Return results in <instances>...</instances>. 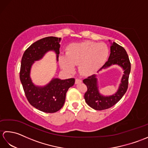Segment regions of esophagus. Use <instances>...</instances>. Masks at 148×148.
Returning a JSON list of instances; mask_svg holds the SVG:
<instances>
[{
    "label": "esophagus",
    "mask_w": 148,
    "mask_h": 148,
    "mask_svg": "<svg viewBox=\"0 0 148 148\" xmlns=\"http://www.w3.org/2000/svg\"><path fill=\"white\" fill-rule=\"evenodd\" d=\"M82 83V80L79 79H76V81H75V83H76V84H79V83Z\"/></svg>",
    "instance_id": "1"
}]
</instances>
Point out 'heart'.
I'll return each instance as SVG.
<instances>
[{
  "mask_svg": "<svg viewBox=\"0 0 148 148\" xmlns=\"http://www.w3.org/2000/svg\"><path fill=\"white\" fill-rule=\"evenodd\" d=\"M108 56L109 49L106 44L84 41L69 45L66 55L60 56L58 61L60 66L66 72H73L75 65H79L81 73L88 76L102 67Z\"/></svg>",
  "mask_w": 148,
  "mask_h": 148,
  "instance_id": "heart-1",
  "label": "heart"
}]
</instances>
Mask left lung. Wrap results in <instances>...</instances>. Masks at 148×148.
Returning a JSON list of instances; mask_svg holds the SVG:
<instances>
[{
  "label": "left lung",
  "instance_id": "1",
  "mask_svg": "<svg viewBox=\"0 0 148 148\" xmlns=\"http://www.w3.org/2000/svg\"><path fill=\"white\" fill-rule=\"evenodd\" d=\"M109 41L111 44L109 57L97 73L112 65H117L121 68L123 74L116 92L110 95H104L100 93L97 74L88 77L83 81L88 88L87 92L84 94V99L86 103L92 108L98 111L111 108L122 98L128 88V77L130 72V62L126 50L117 43L111 42L110 40Z\"/></svg>",
  "mask_w": 148,
  "mask_h": 148
}]
</instances>
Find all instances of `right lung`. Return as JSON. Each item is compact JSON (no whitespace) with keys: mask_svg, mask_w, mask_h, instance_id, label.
<instances>
[{"mask_svg":"<svg viewBox=\"0 0 148 148\" xmlns=\"http://www.w3.org/2000/svg\"><path fill=\"white\" fill-rule=\"evenodd\" d=\"M61 38L47 37L31 45L24 52L21 62L20 78L28 101L40 111L53 113L64 106L66 93L74 84L75 79H61L53 77L44 86L34 83L30 76L31 69L36 61L41 60L47 53L53 51L58 61Z\"/></svg>","mask_w":148,"mask_h":148,"instance_id":"right-lung-1","label":"right lung"}]
</instances>
